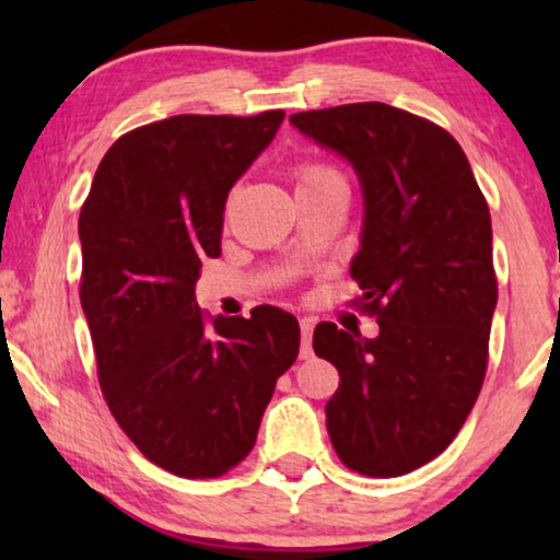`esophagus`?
I'll list each match as a JSON object with an SVG mask.
<instances>
[{
  "label": "esophagus",
  "mask_w": 560,
  "mask_h": 560,
  "mask_svg": "<svg viewBox=\"0 0 560 560\" xmlns=\"http://www.w3.org/2000/svg\"><path fill=\"white\" fill-rule=\"evenodd\" d=\"M311 336H313V318L301 320V359H311Z\"/></svg>",
  "instance_id": "1"
}]
</instances>
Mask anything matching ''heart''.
<instances>
[{"label": "heart", "instance_id": "heart-1", "mask_svg": "<svg viewBox=\"0 0 560 560\" xmlns=\"http://www.w3.org/2000/svg\"><path fill=\"white\" fill-rule=\"evenodd\" d=\"M331 175H336L331 167H326V165H320V163H303L295 171L298 188L311 186V183H318V180H324V178H331Z\"/></svg>", "mask_w": 560, "mask_h": 560}]
</instances>
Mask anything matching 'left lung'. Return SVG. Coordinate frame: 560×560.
Masks as SVG:
<instances>
[{
    "label": "left lung",
    "instance_id": "left-lung-1",
    "mask_svg": "<svg viewBox=\"0 0 560 560\" xmlns=\"http://www.w3.org/2000/svg\"><path fill=\"white\" fill-rule=\"evenodd\" d=\"M354 165L364 194L351 278L380 336L318 324L313 351L339 370L326 405L336 454L364 477H400L448 448L477 402L497 305L492 219L462 144L382 102L290 114Z\"/></svg>",
    "mask_w": 560,
    "mask_h": 560
}]
</instances>
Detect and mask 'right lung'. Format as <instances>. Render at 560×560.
<instances>
[{"instance_id": "right-lung-1", "label": "right lung", "mask_w": 560, "mask_h": 560, "mask_svg": "<svg viewBox=\"0 0 560 560\" xmlns=\"http://www.w3.org/2000/svg\"><path fill=\"white\" fill-rule=\"evenodd\" d=\"M282 117L178 114L137 127L106 150L81 206L98 385L129 441L175 477L213 479L244 462L301 347L285 311L211 318L196 303L201 262L221 252L229 190Z\"/></svg>"}]
</instances>
